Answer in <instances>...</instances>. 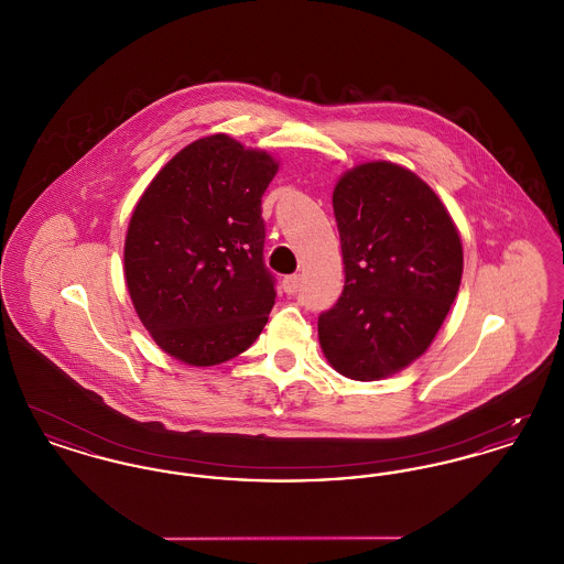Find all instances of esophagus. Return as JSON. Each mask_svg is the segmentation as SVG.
Listing matches in <instances>:
<instances>
[{
	"mask_svg": "<svg viewBox=\"0 0 564 564\" xmlns=\"http://www.w3.org/2000/svg\"><path fill=\"white\" fill-rule=\"evenodd\" d=\"M297 290H300V274H292V276H285V279H283V292H285V294H297Z\"/></svg>",
	"mask_w": 564,
	"mask_h": 564,
	"instance_id": "34e87169",
	"label": "esophagus"
}]
</instances>
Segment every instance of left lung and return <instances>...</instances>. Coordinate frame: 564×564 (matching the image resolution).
Instances as JSON below:
<instances>
[{
    "mask_svg": "<svg viewBox=\"0 0 564 564\" xmlns=\"http://www.w3.org/2000/svg\"><path fill=\"white\" fill-rule=\"evenodd\" d=\"M345 290L319 317L327 364L350 380L398 375L430 349L463 276L440 196L395 162H361L334 186Z\"/></svg>",
    "mask_w": 564,
    "mask_h": 564,
    "instance_id": "1",
    "label": "left lung"
}]
</instances>
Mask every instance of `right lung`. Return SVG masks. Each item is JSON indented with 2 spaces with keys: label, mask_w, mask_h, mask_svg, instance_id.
Masks as SVG:
<instances>
[{
  "label": "right lung",
  "mask_w": 564,
  "mask_h": 564,
  "mask_svg": "<svg viewBox=\"0 0 564 564\" xmlns=\"http://www.w3.org/2000/svg\"><path fill=\"white\" fill-rule=\"evenodd\" d=\"M279 171L264 150L217 133L162 166L134 205L124 279L134 313L166 355L194 368L249 349L269 322L262 196Z\"/></svg>",
  "instance_id": "add662e5"
}]
</instances>
